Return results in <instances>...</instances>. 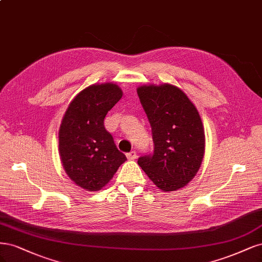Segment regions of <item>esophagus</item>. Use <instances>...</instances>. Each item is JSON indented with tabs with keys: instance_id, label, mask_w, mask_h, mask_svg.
Returning a JSON list of instances; mask_svg holds the SVG:
<instances>
[{
	"instance_id": "obj_1",
	"label": "esophagus",
	"mask_w": 262,
	"mask_h": 262,
	"mask_svg": "<svg viewBox=\"0 0 262 262\" xmlns=\"http://www.w3.org/2000/svg\"><path fill=\"white\" fill-rule=\"evenodd\" d=\"M126 157H127V159L128 160H135L136 159V157H137V154H136V151H130V152H128L127 155H126Z\"/></svg>"
}]
</instances>
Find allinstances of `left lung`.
Masks as SVG:
<instances>
[{
  "label": "left lung",
  "instance_id": "left-lung-1",
  "mask_svg": "<svg viewBox=\"0 0 262 262\" xmlns=\"http://www.w3.org/2000/svg\"><path fill=\"white\" fill-rule=\"evenodd\" d=\"M152 128L154 155L138 164L163 191L183 188L195 177L205 156L206 137L198 110L179 87L143 85L137 88Z\"/></svg>",
  "mask_w": 262,
  "mask_h": 262
}]
</instances>
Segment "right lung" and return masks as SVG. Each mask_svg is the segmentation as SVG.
Returning <instances> with one entry per match:
<instances>
[{
    "mask_svg": "<svg viewBox=\"0 0 262 262\" xmlns=\"http://www.w3.org/2000/svg\"><path fill=\"white\" fill-rule=\"evenodd\" d=\"M123 96L113 82L95 83L76 96L58 130V152L70 179L89 191L112 180L126 160L104 127V117Z\"/></svg>",
    "mask_w": 262,
    "mask_h": 262,
    "instance_id": "1",
    "label": "right lung"
}]
</instances>
